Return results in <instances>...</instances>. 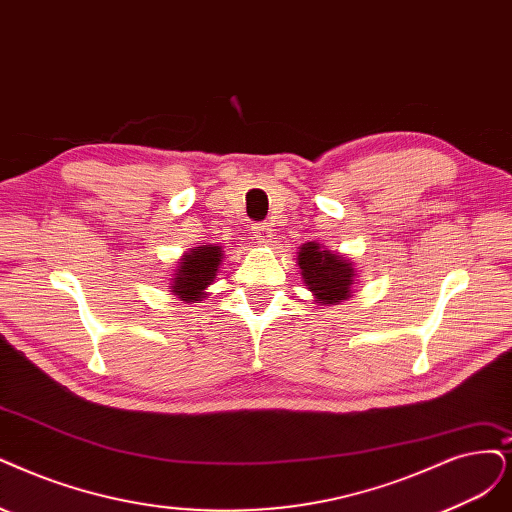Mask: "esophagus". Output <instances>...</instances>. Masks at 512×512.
<instances>
[{"instance_id":"34e87169","label":"esophagus","mask_w":512,"mask_h":512,"mask_svg":"<svg viewBox=\"0 0 512 512\" xmlns=\"http://www.w3.org/2000/svg\"><path fill=\"white\" fill-rule=\"evenodd\" d=\"M251 234H253V238H255L259 244L272 242V236H274L272 227H270L268 223H255V225L251 227Z\"/></svg>"}]
</instances>
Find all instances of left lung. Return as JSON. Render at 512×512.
I'll list each match as a JSON object with an SVG mask.
<instances>
[{
  "instance_id": "obj_1",
  "label": "left lung",
  "mask_w": 512,
  "mask_h": 512,
  "mask_svg": "<svg viewBox=\"0 0 512 512\" xmlns=\"http://www.w3.org/2000/svg\"><path fill=\"white\" fill-rule=\"evenodd\" d=\"M297 266L318 306H337L352 297L356 266L348 257L325 249L320 242H306L299 246Z\"/></svg>"
}]
</instances>
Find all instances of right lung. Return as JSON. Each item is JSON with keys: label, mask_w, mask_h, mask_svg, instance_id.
<instances>
[{"label": "right lung", "mask_w": 512, "mask_h": 512, "mask_svg": "<svg viewBox=\"0 0 512 512\" xmlns=\"http://www.w3.org/2000/svg\"><path fill=\"white\" fill-rule=\"evenodd\" d=\"M225 251L215 244L194 246L181 255L177 268L170 278V293L177 295L185 304H202L208 297V287L213 285Z\"/></svg>", "instance_id": "obj_1"}]
</instances>
